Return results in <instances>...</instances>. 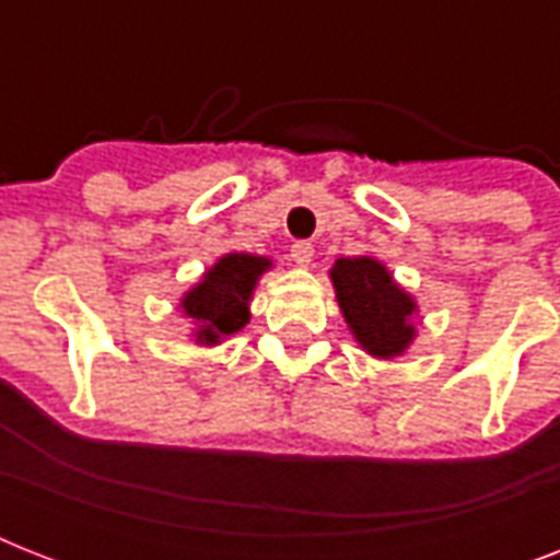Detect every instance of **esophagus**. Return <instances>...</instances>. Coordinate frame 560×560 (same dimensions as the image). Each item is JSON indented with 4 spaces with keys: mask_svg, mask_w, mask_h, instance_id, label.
I'll return each mask as SVG.
<instances>
[{
    "mask_svg": "<svg viewBox=\"0 0 560 560\" xmlns=\"http://www.w3.org/2000/svg\"><path fill=\"white\" fill-rule=\"evenodd\" d=\"M290 258H293L299 267H307V264L314 261V244H307V241H296V244L290 246Z\"/></svg>",
    "mask_w": 560,
    "mask_h": 560,
    "instance_id": "34e87169",
    "label": "esophagus"
}]
</instances>
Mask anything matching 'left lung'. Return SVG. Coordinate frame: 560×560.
<instances>
[{
    "instance_id": "obj_1",
    "label": "left lung",
    "mask_w": 560,
    "mask_h": 560,
    "mask_svg": "<svg viewBox=\"0 0 560 560\" xmlns=\"http://www.w3.org/2000/svg\"><path fill=\"white\" fill-rule=\"evenodd\" d=\"M337 302L360 349L381 360H392L416 340V299L398 288L392 272L372 255L340 258L331 267Z\"/></svg>"
}]
</instances>
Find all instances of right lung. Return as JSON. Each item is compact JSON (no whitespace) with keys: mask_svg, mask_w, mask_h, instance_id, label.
Masks as SVG:
<instances>
[{"mask_svg":"<svg viewBox=\"0 0 560 560\" xmlns=\"http://www.w3.org/2000/svg\"><path fill=\"white\" fill-rule=\"evenodd\" d=\"M272 261L264 255L226 253L202 279L188 290L179 307L197 325L194 340L200 346H218L223 337L241 331L249 323V299Z\"/></svg>","mask_w":560,"mask_h":560,"instance_id":"1","label":"right lung"}]
</instances>
